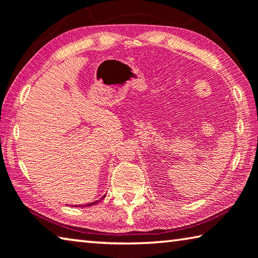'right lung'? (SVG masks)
<instances>
[{"instance_id": "right-lung-1", "label": "right lung", "mask_w": 258, "mask_h": 258, "mask_svg": "<svg viewBox=\"0 0 258 258\" xmlns=\"http://www.w3.org/2000/svg\"><path fill=\"white\" fill-rule=\"evenodd\" d=\"M103 198H105V195L103 196ZM103 198H102V199H103ZM102 199H100L99 200V201H101V200ZM99 201H95V202H92V203H88V204H85V206H81V207H91V206H94V204H96L97 202H99Z\"/></svg>"}]
</instances>
